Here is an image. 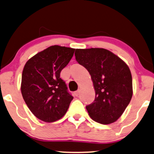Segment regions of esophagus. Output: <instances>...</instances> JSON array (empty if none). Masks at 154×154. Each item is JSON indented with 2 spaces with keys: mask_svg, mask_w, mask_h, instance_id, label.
I'll use <instances>...</instances> for the list:
<instances>
[{
  "mask_svg": "<svg viewBox=\"0 0 154 154\" xmlns=\"http://www.w3.org/2000/svg\"><path fill=\"white\" fill-rule=\"evenodd\" d=\"M79 93H80V91H79V90L76 91H75V95L76 97H77L79 94Z\"/></svg>",
  "mask_w": 154,
  "mask_h": 154,
  "instance_id": "esophagus-1",
  "label": "esophagus"
}]
</instances>
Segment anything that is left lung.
<instances>
[{"mask_svg":"<svg viewBox=\"0 0 154 154\" xmlns=\"http://www.w3.org/2000/svg\"><path fill=\"white\" fill-rule=\"evenodd\" d=\"M75 58L90 74L95 100L87 105L95 122L109 124L116 122L129 105L133 94L129 67L121 58L104 48L76 49Z\"/></svg>","mask_w":154,"mask_h":154,"instance_id":"left-lung-1","label":"left lung"}]
</instances>
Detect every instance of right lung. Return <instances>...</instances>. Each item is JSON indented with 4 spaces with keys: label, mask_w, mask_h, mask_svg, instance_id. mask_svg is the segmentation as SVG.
Returning a JSON list of instances; mask_svg holds the SVG:
<instances>
[{
    "label": "right lung",
    "mask_w": 154,
    "mask_h": 154,
    "mask_svg": "<svg viewBox=\"0 0 154 154\" xmlns=\"http://www.w3.org/2000/svg\"><path fill=\"white\" fill-rule=\"evenodd\" d=\"M73 48L50 46L25 63L21 93L31 112L39 119L54 122L67 112L73 97L60 72L72 57Z\"/></svg>",
    "instance_id": "1"
}]
</instances>
